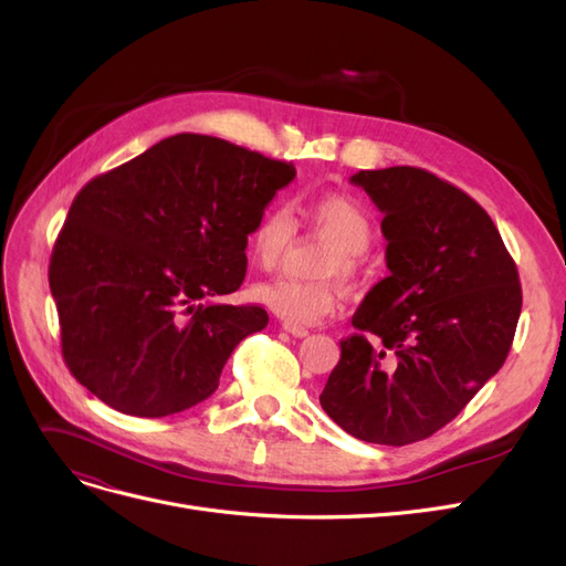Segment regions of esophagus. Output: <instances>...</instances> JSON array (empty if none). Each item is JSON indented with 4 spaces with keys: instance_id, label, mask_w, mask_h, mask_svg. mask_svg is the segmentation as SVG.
I'll list each match as a JSON object with an SVG mask.
<instances>
[{
    "instance_id": "34e87169",
    "label": "esophagus",
    "mask_w": 566,
    "mask_h": 566,
    "mask_svg": "<svg viewBox=\"0 0 566 566\" xmlns=\"http://www.w3.org/2000/svg\"><path fill=\"white\" fill-rule=\"evenodd\" d=\"M283 331L290 333V335H295V337H306V335H310V331H306V328H297V325H287V323H283Z\"/></svg>"
}]
</instances>
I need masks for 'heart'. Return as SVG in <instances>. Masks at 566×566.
Masks as SVG:
<instances>
[{"label":"heart","mask_w":566,"mask_h":566,"mask_svg":"<svg viewBox=\"0 0 566 566\" xmlns=\"http://www.w3.org/2000/svg\"><path fill=\"white\" fill-rule=\"evenodd\" d=\"M304 217L310 224L333 243L325 254L321 276H339L354 281L361 271V254L373 243V221L366 210L342 193H318L306 200ZM295 219L283 205H271L254 221L248 235V250L252 260L262 269L279 266L290 243L295 238ZM252 300L264 310L276 314L287 325H316L333 314L339 304L337 285L331 281L302 283L287 276L262 281L252 285Z\"/></svg>","instance_id":"obj_1"}]
</instances>
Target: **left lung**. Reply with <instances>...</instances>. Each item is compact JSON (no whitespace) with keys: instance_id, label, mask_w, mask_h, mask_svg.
Instances as JSON below:
<instances>
[{"instance_id":"8db88e82","label":"left lung","mask_w":566,"mask_h":566,"mask_svg":"<svg viewBox=\"0 0 566 566\" xmlns=\"http://www.w3.org/2000/svg\"><path fill=\"white\" fill-rule=\"evenodd\" d=\"M352 184L385 214L389 276L356 310L321 406L356 439L406 447L451 422L505 364L520 273L482 205L427 169H361Z\"/></svg>"}]
</instances>
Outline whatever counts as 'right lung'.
Returning <instances> with one entry per match:
<instances>
[{"label":"right lung","mask_w":566,"mask_h":566,"mask_svg":"<svg viewBox=\"0 0 566 566\" xmlns=\"http://www.w3.org/2000/svg\"><path fill=\"white\" fill-rule=\"evenodd\" d=\"M293 163L217 136L175 134L75 196L49 262L75 380L119 413L165 418L205 401L238 342L266 328L241 287L248 235Z\"/></svg>","instance_id":"right-lung-1"}]
</instances>
